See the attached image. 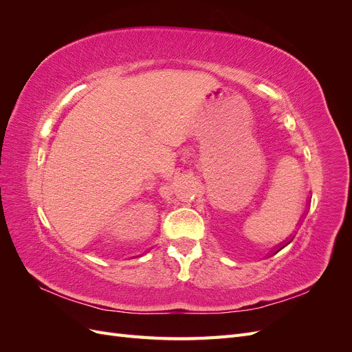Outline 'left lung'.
<instances>
[{
  "instance_id": "obj_1",
  "label": "left lung",
  "mask_w": 352,
  "mask_h": 352,
  "mask_svg": "<svg viewBox=\"0 0 352 352\" xmlns=\"http://www.w3.org/2000/svg\"><path fill=\"white\" fill-rule=\"evenodd\" d=\"M291 242H292V239H291L289 242H287V243H291ZM287 243H286V245H287ZM282 248H283V247H282ZM282 248H280V250H282ZM280 250H278V251H280ZM278 251H276V252H278Z\"/></svg>"
}]
</instances>
